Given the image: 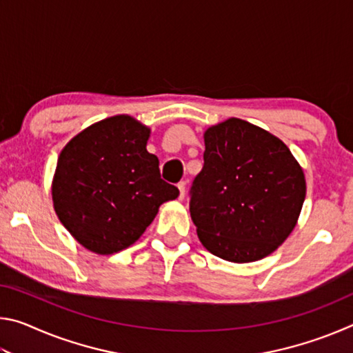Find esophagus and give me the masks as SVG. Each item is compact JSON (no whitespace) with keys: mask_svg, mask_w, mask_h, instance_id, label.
Returning a JSON list of instances; mask_svg holds the SVG:
<instances>
[{"mask_svg":"<svg viewBox=\"0 0 353 353\" xmlns=\"http://www.w3.org/2000/svg\"><path fill=\"white\" fill-rule=\"evenodd\" d=\"M177 188H179V198L183 199V196H185V188H187V182L181 181V182L177 183Z\"/></svg>","mask_w":353,"mask_h":353,"instance_id":"obj_1","label":"esophagus"}]
</instances>
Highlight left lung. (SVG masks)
Returning <instances> with one entry per match:
<instances>
[{"mask_svg": "<svg viewBox=\"0 0 353 353\" xmlns=\"http://www.w3.org/2000/svg\"><path fill=\"white\" fill-rule=\"evenodd\" d=\"M204 166L190 188V213L219 259H265L297 223L305 177L282 140L238 118L207 129Z\"/></svg>", "mask_w": 353, "mask_h": 353, "instance_id": "1", "label": "left lung"}]
</instances>
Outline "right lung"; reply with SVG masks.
<instances>
[{
  "mask_svg": "<svg viewBox=\"0 0 353 353\" xmlns=\"http://www.w3.org/2000/svg\"><path fill=\"white\" fill-rule=\"evenodd\" d=\"M149 129L128 115L82 130L59 155L52 201L59 219L83 248L113 254L134 244L159 207L179 190L160 177L146 151Z\"/></svg>",
  "mask_w": 353,
  "mask_h": 353,
  "instance_id": "1",
  "label": "right lung"
}]
</instances>
